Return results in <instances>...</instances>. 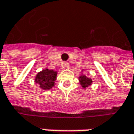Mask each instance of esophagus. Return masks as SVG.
I'll list each match as a JSON object with an SVG mask.
<instances>
[{
	"instance_id": "1",
	"label": "esophagus",
	"mask_w": 134,
	"mask_h": 134,
	"mask_svg": "<svg viewBox=\"0 0 134 134\" xmlns=\"http://www.w3.org/2000/svg\"><path fill=\"white\" fill-rule=\"evenodd\" d=\"M63 67L65 68V69H68V68L69 67V63H67V62H65V63H63Z\"/></svg>"
}]
</instances>
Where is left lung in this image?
<instances>
[{
    "instance_id": "left-lung-1",
    "label": "left lung",
    "mask_w": 134,
    "mask_h": 134,
    "mask_svg": "<svg viewBox=\"0 0 134 134\" xmlns=\"http://www.w3.org/2000/svg\"><path fill=\"white\" fill-rule=\"evenodd\" d=\"M84 71V69H82L81 71V75L79 76L78 77V80H79V83H80V86L83 87V89H86L88 88L89 86L92 84L93 81L92 80V78L90 77H87L86 75L83 74V71Z\"/></svg>"
}]
</instances>
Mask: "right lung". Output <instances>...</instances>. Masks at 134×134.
I'll use <instances>...</instances> for the list:
<instances>
[{
    "label": "right lung",
    "mask_w": 134,
    "mask_h": 134,
    "mask_svg": "<svg viewBox=\"0 0 134 134\" xmlns=\"http://www.w3.org/2000/svg\"><path fill=\"white\" fill-rule=\"evenodd\" d=\"M57 71L44 69L36 75L35 83H36L42 90H51L56 84L55 80H57Z\"/></svg>",
    "instance_id": "right-lung-1"
}]
</instances>
